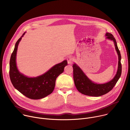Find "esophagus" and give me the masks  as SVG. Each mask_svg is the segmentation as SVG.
<instances>
[{
	"label": "esophagus",
	"instance_id": "34e87169",
	"mask_svg": "<svg viewBox=\"0 0 130 130\" xmlns=\"http://www.w3.org/2000/svg\"><path fill=\"white\" fill-rule=\"evenodd\" d=\"M73 61V58L72 57H69L67 58V62L69 64H71Z\"/></svg>",
	"mask_w": 130,
	"mask_h": 130
}]
</instances>
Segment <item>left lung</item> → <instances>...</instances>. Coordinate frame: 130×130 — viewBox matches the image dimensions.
I'll list each match as a JSON object with an SVG mask.
<instances>
[{"label":"left lung","mask_w":130,"mask_h":130,"mask_svg":"<svg viewBox=\"0 0 130 130\" xmlns=\"http://www.w3.org/2000/svg\"><path fill=\"white\" fill-rule=\"evenodd\" d=\"M106 39L112 40L118 55V67L115 77L109 82L104 84H97L90 80L80 68L76 64L72 65L73 80L78 90L83 95L93 97H99L105 95L112 90L118 81L121 75L122 66L121 54L114 36L109 33H106Z\"/></svg>","instance_id":"8db88e82"}]
</instances>
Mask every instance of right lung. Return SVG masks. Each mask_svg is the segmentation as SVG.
I'll list each match as a JSON object with an SVG mask.
<instances>
[{"mask_svg": "<svg viewBox=\"0 0 130 130\" xmlns=\"http://www.w3.org/2000/svg\"><path fill=\"white\" fill-rule=\"evenodd\" d=\"M23 35L16 42L10 60L9 75L14 87L24 96L31 99H40L51 94L54 90L57 78L63 72L67 65L66 60L53 66L43 75L35 78H28L18 71L16 63L18 45Z\"/></svg>", "mask_w": 130, "mask_h": 130, "instance_id": "obj_1", "label": "right lung"}]
</instances>
